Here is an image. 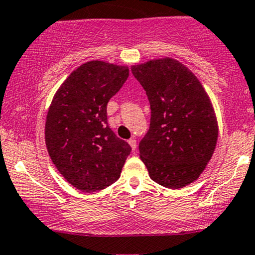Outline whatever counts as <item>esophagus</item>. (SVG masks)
I'll return each mask as SVG.
<instances>
[{
  "mask_svg": "<svg viewBox=\"0 0 255 255\" xmlns=\"http://www.w3.org/2000/svg\"><path fill=\"white\" fill-rule=\"evenodd\" d=\"M128 144L130 145L131 151H135V148H136V140L134 139V137H130V139L128 140Z\"/></svg>",
  "mask_w": 255,
  "mask_h": 255,
  "instance_id": "obj_1",
  "label": "esophagus"
}]
</instances>
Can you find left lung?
Masks as SVG:
<instances>
[{"mask_svg":"<svg viewBox=\"0 0 255 255\" xmlns=\"http://www.w3.org/2000/svg\"><path fill=\"white\" fill-rule=\"evenodd\" d=\"M131 73L151 105V122L139 144L151 180L178 189L198 180L218 140L211 99L198 78L172 57L134 64Z\"/></svg>","mask_w":255,"mask_h":255,"instance_id":"8db88e82","label":"left lung"}]
</instances>
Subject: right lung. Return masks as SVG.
<instances>
[{
	"label": "right lung",
	"mask_w": 255,
	"mask_h": 255,
	"mask_svg": "<svg viewBox=\"0 0 255 255\" xmlns=\"http://www.w3.org/2000/svg\"><path fill=\"white\" fill-rule=\"evenodd\" d=\"M129 75L127 66L81 64L58 87L45 120L52 163L73 187L97 192L119 180L130 146L108 126L107 105Z\"/></svg>",
	"instance_id": "obj_1"
}]
</instances>
